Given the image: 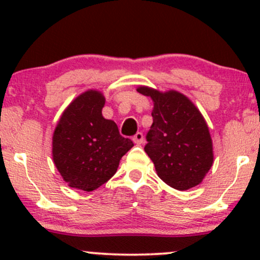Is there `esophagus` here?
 I'll return each mask as SVG.
<instances>
[{"label": "esophagus", "instance_id": "1", "mask_svg": "<svg viewBox=\"0 0 260 260\" xmlns=\"http://www.w3.org/2000/svg\"><path fill=\"white\" fill-rule=\"evenodd\" d=\"M133 142L136 143L137 145H142L143 142H144V136H143L142 132H138L136 136L133 137Z\"/></svg>", "mask_w": 260, "mask_h": 260}]
</instances>
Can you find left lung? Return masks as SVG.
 <instances>
[{"label":"left lung","mask_w":260,"mask_h":260,"mask_svg":"<svg viewBox=\"0 0 260 260\" xmlns=\"http://www.w3.org/2000/svg\"><path fill=\"white\" fill-rule=\"evenodd\" d=\"M137 91L153 100V124L144 150L159 177L170 187L187 190L202 183L213 166L209 127L201 111L180 91L140 85Z\"/></svg>","instance_id":"8db88e82"}]
</instances>
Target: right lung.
<instances>
[{
	"instance_id": "1",
	"label": "right lung",
	"mask_w": 260,
	"mask_h": 260,
	"mask_svg": "<svg viewBox=\"0 0 260 260\" xmlns=\"http://www.w3.org/2000/svg\"><path fill=\"white\" fill-rule=\"evenodd\" d=\"M105 96L89 89L62 112L52 136V159L66 183L91 192L117 171L121 157L133 147L115 122L103 116Z\"/></svg>"
}]
</instances>
